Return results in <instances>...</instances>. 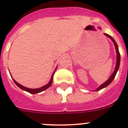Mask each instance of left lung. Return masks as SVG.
<instances>
[{
    "mask_svg": "<svg viewBox=\"0 0 128 128\" xmlns=\"http://www.w3.org/2000/svg\"><path fill=\"white\" fill-rule=\"evenodd\" d=\"M99 29H100V28H99ZM104 35H105V36H108V38H110V39L112 40L113 42H114V45H115V49H116V52H117V63H116V66H115V70H114V72H113V74H112V76L110 77L109 79H108V80H107L106 82H104L103 84H102L100 86H99L98 88L96 90V91H99V90H101V89L104 88H105V87H106L107 86L109 85L111 82H112V81L114 80V78H115V76H116V74H117V71H118V68H119V65H120V56L119 50H118V46H117V43L115 42V40H114V38H112V37L110 35L108 34H106V33H104Z\"/></svg>",
    "mask_w": 128,
    "mask_h": 128,
    "instance_id": "left-lung-1",
    "label": "left lung"
}]
</instances>
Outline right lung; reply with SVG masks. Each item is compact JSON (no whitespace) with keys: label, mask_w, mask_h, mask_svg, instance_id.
Here are the masks:
<instances>
[{"label":"right lung","mask_w":128,"mask_h":128,"mask_svg":"<svg viewBox=\"0 0 128 128\" xmlns=\"http://www.w3.org/2000/svg\"><path fill=\"white\" fill-rule=\"evenodd\" d=\"M54 72L52 74V77H51V78H50V81H49V82H48V84H46V85H45V86H44L41 87V88H34V89L28 88H26V87L24 86H22V85H21L20 84H19L18 82H16V81L14 80H13V81L14 82V83H15V84H16V85H17L20 88H21L22 90H25V91H26V92H29V93H30V94H35L40 93V92H41L47 90L48 87L51 85L52 82L53 76H54Z\"/></svg>","instance_id":"add662e5"}]
</instances>
